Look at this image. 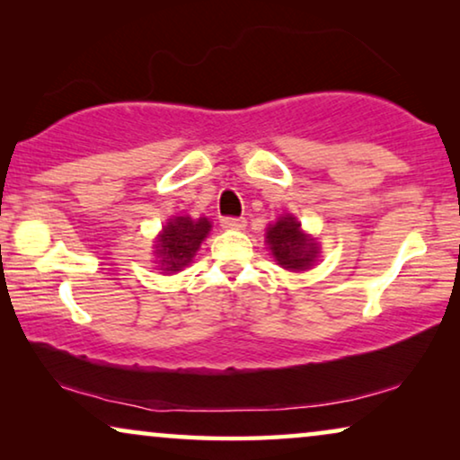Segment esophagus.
Returning a JSON list of instances; mask_svg holds the SVG:
<instances>
[{
	"label": "esophagus",
	"mask_w": 460,
	"mask_h": 460,
	"mask_svg": "<svg viewBox=\"0 0 460 460\" xmlns=\"http://www.w3.org/2000/svg\"><path fill=\"white\" fill-rule=\"evenodd\" d=\"M247 226V219L244 217H224L222 219V228L228 230H243Z\"/></svg>",
	"instance_id": "esophagus-1"
}]
</instances>
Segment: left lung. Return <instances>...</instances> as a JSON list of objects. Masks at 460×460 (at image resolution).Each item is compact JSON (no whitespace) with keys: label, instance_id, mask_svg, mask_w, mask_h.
Returning <instances> with one entry per match:
<instances>
[{"label":"left lung","instance_id":"left-lung-1","mask_svg":"<svg viewBox=\"0 0 460 460\" xmlns=\"http://www.w3.org/2000/svg\"><path fill=\"white\" fill-rule=\"evenodd\" d=\"M266 238L276 261L287 270H307L318 255L314 238L301 232V224L293 216L280 217L272 228H268Z\"/></svg>","mask_w":460,"mask_h":460}]
</instances>
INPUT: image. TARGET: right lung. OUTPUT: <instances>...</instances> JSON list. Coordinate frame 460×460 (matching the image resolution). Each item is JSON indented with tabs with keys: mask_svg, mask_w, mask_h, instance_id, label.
Here are the masks:
<instances>
[{
	"mask_svg": "<svg viewBox=\"0 0 460 460\" xmlns=\"http://www.w3.org/2000/svg\"><path fill=\"white\" fill-rule=\"evenodd\" d=\"M211 224L207 217L194 222L190 217H173L163 228V234L156 243V255L161 257V270L178 272L192 261L194 253L200 247V241L209 234Z\"/></svg>",
	"mask_w": 460,
	"mask_h": 460,
	"instance_id": "add662e5",
	"label": "right lung"
}]
</instances>
